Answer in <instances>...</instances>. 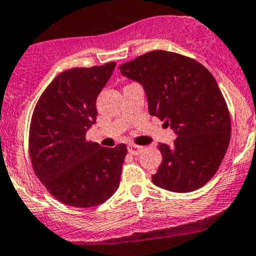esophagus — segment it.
<instances>
[{
    "label": "esophagus",
    "instance_id": "esophagus-1",
    "mask_svg": "<svg viewBox=\"0 0 256 256\" xmlns=\"http://www.w3.org/2000/svg\"><path fill=\"white\" fill-rule=\"evenodd\" d=\"M143 150V147H140V146H137V144H128V152L130 153V154H140V152Z\"/></svg>",
    "mask_w": 256,
    "mask_h": 256
}]
</instances>
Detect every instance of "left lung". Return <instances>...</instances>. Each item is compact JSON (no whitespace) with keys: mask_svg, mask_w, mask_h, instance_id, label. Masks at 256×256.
Segmentation results:
<instances>
[{"mask_svg":"<svg viewBox=\"0 0 256 256\" xmlns=\"http://www.w3.org/2000/svg\"><path fill=\"white\" fill-rule=\"evenodd\" d=\"M119 69L142 85L150 116L177 136L172 146L158 144L162 163L153 184L180 194L208 184L225 157L231 133L230 113L212 74L191 58L164 50L143 54Z\"/></svg>","mask_w":256,"mask_h":256,"instance_id":"8db88e82","label":"left lung"}]
</instances>
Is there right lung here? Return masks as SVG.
<instances>
[{
	"label": "right lung",
	"mask_w": 256,
	"mask_h": 256,
	"mask_svg": "<svg viewBox=\"0 0 256 256\" xmlns=\"http://www.w3.org/2000/svg\"><path fill=\"white\" fill-rule=\"evenodd\" d=\"M74 68L58 75L34 109L28 134L32 168L60 202L93 208L118 190L126 144L102 147L85 140L96 120V98L116 68Z\"/></svg>",
	"instance_id": "obj_1"
}]
</instances>
